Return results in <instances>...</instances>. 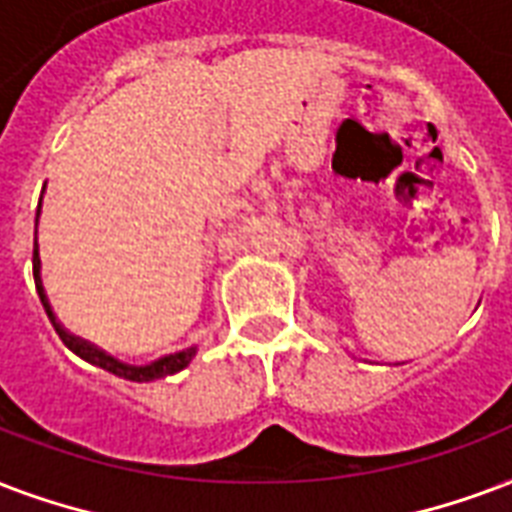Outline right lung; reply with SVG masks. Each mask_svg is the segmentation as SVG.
I'll use <instances>...</instances> for the list:
<instances>
[{"label":"right lung","mask_w":512,"mask_h":512,"mask_svg":"<svg viewBox=\"0 0 512 512\" xmlns=\"http://www.w3.org/2000/svg\"><path fill=\"white\" fill-rule=\"evenodd\" d=\"M42 193H45V187H42ZM39 212H42V198H39L37 220H34L37 225H39ZM34 284H37V295L39 300H42V306H45V314H48L53 327H56L58 338L66 343V349L74 351L80 360L91 362V365H96V368L101 370H107V373H112V376L126 378V381H139V384H142V381H155V378H163V376H174V373L185 370L187 365L193 362L195 351H198V346H187V349L166 354V357H158V360L147 362V365H131V362H123V360H117V357H112L109 351L99 349L96 343L85 341V338H80V335L69 333V330L58 322L56 311H53V306H50L48 292H45V284H42V263H39L37 239H34Z\"/></svg>","instance_id":"add662e5"}]
</instances>
